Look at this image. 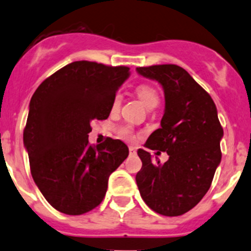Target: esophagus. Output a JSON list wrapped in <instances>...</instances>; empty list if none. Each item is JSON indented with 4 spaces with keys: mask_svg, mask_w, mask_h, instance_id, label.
Here are the masks:
<instances>
[{
    "mask_svg": "<svg viewBox=\"0 0 251 251\" xmlns=\"http://www.w3.org/2000/svg\"><path fill=\"white\" fill-rule=\"evenodd\" d=\"M128 151H130L131 155H136L137 154V150H136V148H134V147L128 148Z\"/></svg>",
    "mask_w": 251,
    "mask_h": 251,
    "instance_id": "34e87169",
    "label": "esophagus"
}]
</instances>
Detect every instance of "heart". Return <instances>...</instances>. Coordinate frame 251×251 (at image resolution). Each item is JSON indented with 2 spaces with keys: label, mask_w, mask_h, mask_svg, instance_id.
<instances>
[{
  "label": "heart",
  "mask_w": 251,
  "mask_h": 251,
  "mask_svg": "<svg viewBox=\"0 0 251 251\" xmlns=\"http://www.w3.org/2000/svg\"><path fill=\"white\" fill-rule=\"evenodd\" d=\"M137 96L141 99V101L143 102L147 107H151V105H156L159 103V94H157L156 89L154 88L150 84H141L136 88ZM121 101H123V96H121L120 92L115 94V96L113 97L112 101V109L115 110L120 107ZM118 134L119 137H121L123 139H132L133 137V131L130 126H120L118 128Z\"/></svg>",
  "instance_id": "heart-1"
}]
</instances>
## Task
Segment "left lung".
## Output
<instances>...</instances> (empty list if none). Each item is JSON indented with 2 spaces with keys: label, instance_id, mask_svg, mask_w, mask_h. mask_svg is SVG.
<instances>
[{
  "label": "left lung",
  "instance_id": "left-lung-1",
  "mask_svg": "<svg viewBox=\"0 0 251 251\" xmlns=\"http://www.w3.org/2000/svg\"><path fill=\"white\" fill-rule=\"evenodd\" d=\"M137 72L157 80L165 90L161 127L144 147L170 156L161 163L148 150L138 149L142 168L136 176L137 186L150 209L165 216L183 215L207 194L221 161L224 130L215 103L180 66L137 67Z\"/></svg>",
  "mask_w": 251,
  "mask_h": 251
}]
</instances>
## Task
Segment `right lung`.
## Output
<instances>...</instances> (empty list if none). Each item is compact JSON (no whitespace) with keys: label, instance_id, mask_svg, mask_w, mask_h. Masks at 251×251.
<instances>
[{"label":"right lung","instance_id":"1","mask_svg":"<svg viewBox=\"0 0 251 251\" xmlns=\"http://www.w3.org/2000/svg\"><path fill=\"white\" fill-rule=\"evenodd\" d=\"M126 66L75 61L48 77L30 102L24 144L36 185L51 207L80 215L103 201L109 176L124 162L128 148L107 138L89 143L91 121L105 120Z\"/></svg>","mask_w":251,"mask_h":251}]
</instances>
